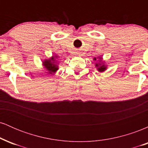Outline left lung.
Here are the masks:
<instances>
[{"mask_svg": "<svg viewBox=\"0 0 148 148\" xmlns=\"http://www.w3.org/2000/svg\"><path fill=\"white\" fill-rule=\"evenodd\" d=\"M97 60H98V61ZM102 60L103 59L101 57H98L97 59L96 58H94V60L97 61V62H96L95 63V67L98 70V72H104V71L107 69V67L106 64H105V62H103V61H102Z\"/></svg>", "mask_w": 148, "mask_h": 148, "instance_id": "left-lung-1", "label": "left lung"}]
</instances>
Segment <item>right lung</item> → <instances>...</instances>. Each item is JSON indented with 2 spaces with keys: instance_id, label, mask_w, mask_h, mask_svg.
Segmentation results:
<instances>
[{
  "instance_id": "right-lung-1",
  "label": "right lung",
  "mask_w": 148,
  "mask_h": 148,
  "mask_svg": "<svg viewBox=\"0 0 148 148\" xmlns=\"http://www.w3.org/2000/svg\"><path fill=\"white\" fill-rule=\"evenodd\" d=\"M58 56L56 55L53 56L51 58L48 59H45L42 61V65L46 69V70L48 71L47 73L50 74H53L58 70V63L57 58Z\"/></svg>"
}]
</instances>
